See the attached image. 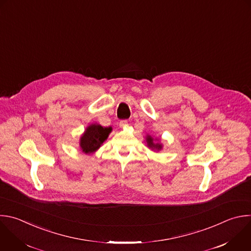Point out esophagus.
Segmentation results:
<instances>
[{
	"mask_svg": "<svg viewBox=\"0 0 251 251\" xmlns=\"http://www.w3.org/2000/svg\"><path fill=\"white\" fill-rule=\"evenodd\" d=\"M119 126H120V128H126L128 126V121L127 120H121L119 122Z\"/></svg>",
	"mask_w": 251,
	"mask_h": 251,
	"instance_id": "1",
	"label": "esophagus"
}]
</instances>
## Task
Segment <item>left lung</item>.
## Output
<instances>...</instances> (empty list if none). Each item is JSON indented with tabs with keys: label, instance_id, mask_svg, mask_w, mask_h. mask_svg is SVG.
Returning a JSON list of instances; mask_svg holds the SVG:
<instances>
[{
	"label": "left lung",
	"instance_id": "8db88e82",
	"mask_svg": "<svg viewBox=\"0 0 251 251\" xmlns=\"http://www.w3.org/2000/svg\"><path fill=\"white\" fill-rule=\"evenodd\" d=\"M146 143H147V147L149 149H151L153 151H159L162 150V144L159 143V138H153L151 135L147 134L146 137Z\"/></svg>",
	"mask_w": 251,
	"mask_h": 251
}]
</instances>
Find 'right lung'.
<instances>
[{"label":"right lung","mask_w":251,"mask_h":251,"mask_svg":"<svg viewBox=\"0 0 251 251\" xmlns=\"http://www.w3.org/2000/svg\"><path fill=\"white\" fill-rule=\"evenodd\" d=\"M111 127H103L99 123L90 124L79 137V149L86 154L95 153L107 140Z\"/></svg>","instance_id":"right-lung-1"}]
</instances>
